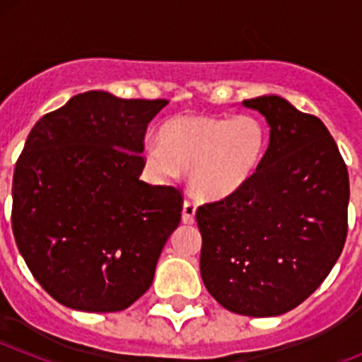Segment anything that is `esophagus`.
Returning a JSON list of instances; mask_svg holds the SVG:
<instances>
[{
    "instance_id": "obj_1",
    "label": "esophagus",
    "mask_w": 362,
    "mask_h": 362,
    "mask_svg": "<svg viewBox=\"0 0 362 362\" xmlns=\"http://www.w3.org/2000/svg\"><path fill=\"white\" fill-rule=\"evenodd\" d=\"M196 221V204L190 201L183 203V223L185 225H192Z\"/></svg>"
}]
</instances>
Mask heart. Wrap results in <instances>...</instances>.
Returning a JSON list of instances; mask_svg holds the SVG:
<instances>
[{"label": "heart", "mask_w": 362, "mask_h": 362, "mask_svg": "<svg viewBox=\"0 0 362 362\" xmlns=\"http://www.w3.org/2000/svg\"><path fill=\"white\" fill-rule=\"evenodd\" d=\"M268 148V129L259 117L187 114L165 121L159 145L143 146V161L159 181L188 172L192 194L221 201L238 194L257 174Z\"/></svg>", "instance_id": "1"}]
</instances>
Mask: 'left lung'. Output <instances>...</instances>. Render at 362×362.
<instances>
[{
  "instance_id": "left-lung-1",
  "label": "left lung",
  "mask_w": 362,
  "mask_h": 362,
  "mask_svg": "<svg viewBox=\"0 0 362 362\" xmlns=\"http://www.w3.org/2000/svg\"><path fill=\"white\" fill-rule=\"evenodd\" d=\"M270 127L267 156L245 188L196 212L201 277L233 313L276 317L319 288L343 252L350 181L322 121L281 95L243 101Z\"/></svg>"
}]
</instances>
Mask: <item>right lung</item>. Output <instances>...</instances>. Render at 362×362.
<instances>
[{"label": "right lung", "mask_w": 362, "mask_h": 362, "mask_svg": "<svg viewBox=\"0 0 362 362\" xmlns=\"http://www.w3.org/2000/svg\"><path fill=\"white\" fill-rule=\"evenodd\" d=\"M168 101L92 90L30 130L12 181V232L32 276L79 312H119L153 281L183 197L139 179L146 127Z\"/></svg>", "instance_id": "right-lung-1"}]
</instances>
